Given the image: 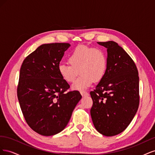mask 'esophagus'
<instances>
[{"mask_svg": "<svg viewBox=\"0 0 155 155\" xmlns=\"http://www.w3.org/2000/svg\"><path fill=\"white\" fill-rule=\"evenodd\" d=\"M80 93H81V94L82 96H88V93L85 92V91H82L80 92Z\"/></svg>", "mask_w": 155, "mask_h": 155, "instance_id": "34e87169", "label": "esophagus"}]
</instances>
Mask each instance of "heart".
Listing matches in <instances>:
<instances>
[{
  "label": "heart",
  "instance_id": "heart-1",
  "mask_svg": "<svg viewBox=\"0 0 155 155\" xmlns=\"http://www.w3.org/2000/svg\"><path fill=\"white\" fill-rule=\"evenodd\" d=\"M71 65L61 63L58 66L59 74L64 81L73 82L78 73L81 74L72 85L74 90L83 91L90 87L94 79L100 81L104 76L107 67L105 51L98 48L85 45L78 46L68 57Z\"/></svg>",
  "mask_w": 155,
  "mask_h": 155
}]
</instances>
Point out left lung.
Returning <instances> with one entry per match:
<instances>
[{
	"instance_id": "8db88e82",
	"label": "left lung",
	"mask_w": 155,
	"mask_h": 155,
	"mask_svg": "<svg viewBox=\"0 0 155 155\" xmlns=\"http://www.w3.org/2000/svg\"><path fill=\"white\" fill-rule=\"evenodd\" d=\"M107 51V67L96 89L90 92L91 109L96 129L106 137L121 133L133 120L139 106V77L137 66L114 41L97 42Z\"/></svg>"
}]
</instances>
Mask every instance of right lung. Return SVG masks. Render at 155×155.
<instances>
[{"instance_id": "1", "label": "right lung", "mask_w": 155, "mask_h": 155, "mask_svg": "<svg viewBox=\"0 0 155 155\" xmlns=\"http://www.w3.org/2000/svg\"><path fill=\"white\" fill-rule=\"evenodd\" d=\"M68 43L44 44L25 58L20 70L17 97L26 123L43 136H52L67 125L81 99L58 72Z\"/></svg>"}]
</instances>
